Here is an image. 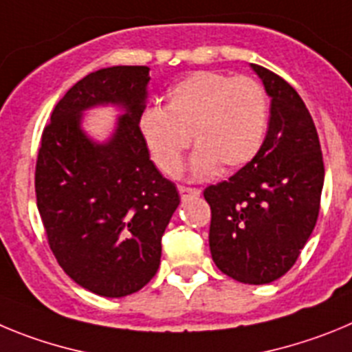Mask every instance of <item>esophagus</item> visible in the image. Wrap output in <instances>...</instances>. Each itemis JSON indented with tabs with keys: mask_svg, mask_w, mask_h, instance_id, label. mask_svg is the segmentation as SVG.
Masks as SVG:
<instances>
[{
	"mask_svg": "<svg viewBox=\"0 0 352 352\" xmlns=\"http://www.w3.org/2000/svg\"><path fill=\"white\" fill-rule=\"evenodd\" d=\"M179 192H180V198L182 199H189V198H196L199 196V189L196 188H186V186H179Z\"/></svg>",
	"mask_w": 352,
	"mask_h": 352,
	"instance_id": "obj_1",
	"label": "esophagus"
}]
</instances>
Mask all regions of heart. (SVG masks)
<instances>
[{"label": "heart", "mask_w": 352, "mask_h": 352, "mask_svg": "<svg viewBox=\"0 0 352 352\" xmlns=\"http://www.w3.org/2000/svg\"><path fill=\"white\" fill-rule=\"evenodd\" d=\"M268 94L256 78L221 72H195L166 93L163 109H145L138 133L148 156L166 175L179 172L186 148L191 175L204 179L223 170L240 168L258 154L268 126Z\"/></svg>", "instance_id": "b5f03b06"}]
</instances>
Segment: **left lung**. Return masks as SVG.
<instances>
[{
    "mask_svg": "<svg viewBox=\"0 0 352 352\" xmlns=\"http://www.w3.org/2000/svg\"><path fill=\"white\" fill-rule=\"evenodd\" d=\"M270 100V122L252 161L204 191L212 219L208 243L223 274L268 284L293 267L314 230L324 164L314 121L284 78L251 65Z\"/></svg>",
    "mask_w": 352,
    "mask_h": 352,
    "instance_id": "1",
    "label": "left lung"
}]
</instances>
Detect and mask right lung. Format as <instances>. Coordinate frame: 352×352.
<instances>
[{
    "label": "right lung",
    "mask_w": 352,
    "mask_h": 352,
    "mask_svg": "<svg viewBox=\"0 0 352 352\" xmlns=\"http://www.w3.org/2000/svg\"><path fill=\"white\" fill-rule=\"evenodd\" d=\"M148 80L147 66L78 80L54 107L38 151L34 191L50 251L78 286L107 298L137 293L156 275L161 236L180 204L138 133ZM109 102L126 113L96 144L81 131V112Z\"/></svg>",
    "instance_id": "right-lung-1"
}]
</instances>
